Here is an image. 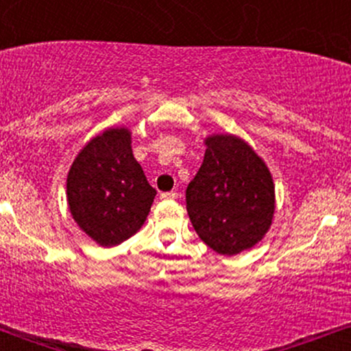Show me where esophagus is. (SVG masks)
I'll return each mask as SVG.
<instances>
[{
	"instance_id": "esophagus-1",
	"label": "esophagus",
	"mask_w": 351,
	"mask_h": 351,
	"mask_svg": "<svg viewBox=\"0 0 351 351\" xmlns=\"http://www.w3.org/2000/svg\"><path fill=\"white\" fill-rule=\"evenodd\" d=\"M178 193L176 191H167V193H162V195H160V198L162 199H178Z\"/></svg>"
}]
</instances>
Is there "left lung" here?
I'll return each instance as SVG.
<instances>
[{
    "mask_svg": "<svg viewBox=\"0 0 351 351\" xmlns=\"http://www.w3.org/2000/svg\"><path fill=\"white\" fill-rule=\"evenodd\" d=\"M198 173L186 188V211L204 244L223 256L251 249L272 224L271 171L236 135H211Z\"/></svg>",
    "mask_w": 351,
    "mask_h": 351,
    "instance_id": "8db88e82",
    "label": "left lung"
}]
</instances>
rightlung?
<instances>
[{
  "label": "right lung",
  "instance_id": "obj_1",
  "mask_svg": "<svg viewBox=\"0 0 351 351\" xmlns=\"http://www.w3.org/2000/svg\"><path fill=\"white\" fill-rule=\"evenodd\" d=\"M155 195L134 158L130 132L122 127L92 138L67 175L71 215L104 247L123 243L142 228Z\"/></svg>",
  "mask_w": 351,
  "mask_h": 351
}]
</instances>
